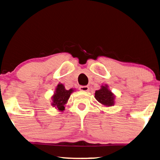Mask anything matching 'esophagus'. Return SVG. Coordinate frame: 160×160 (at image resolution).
Instances as JSON below:
<instances>
[{"instance_id": "obj_1", "label": "esophagus", "mask_w": 160, "mask_h": 160, "mask_svg": "<svg viewBox=\"0 0 160 160\" xmlns=\"http://www.w3.org/2000/svg\"><path fill=\"white\" fill-rule=\"evenodd\" d=\"M79 90L82 91H88L89 90V87L87 86H82L79 87Z\"/></svg>"}]
</instances>
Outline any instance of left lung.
Wrapping results in <instances>:
<instances>
[{
	"label": "left lung",
	"mask_w": 160,
	"mask_h": 160,
	"mask_svg": "<svg viewBox=\"0 0 160 160\" xmlns=\"http://www.w3.org/2000/svg\"><path fill=\"white\" fill-rule=\"evenodd\" d=\"M95 98L100 103L105 106H112L114 105V96L113 93L109 90L108 85L102 86L100 90L95 93Z\"/></svg>",
	"instance_id": "left-lung-1"
}]
</instances>
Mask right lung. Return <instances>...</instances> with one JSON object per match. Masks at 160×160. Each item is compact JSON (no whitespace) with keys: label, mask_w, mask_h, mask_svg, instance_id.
I'll return each mask as SVG.
<instances>
[{"label":"right lung","mask_w":160,"mask_h":160,"mask_svg":"<svg viewBox=\"0 0 160 160\" xmlns=\"http://www.w3.org/2000/svg\"><path fill=\"white\" fill-rule=\"evenodd\" d=\"M74 91L72 88L69 90H66L63 84H58L55 89V93L53 95L52 98V105L60 111L64 110V105L66 104L67 100L72 92Z\"/></svg>","instance_id":"right-lung-1"}]
</instances>
